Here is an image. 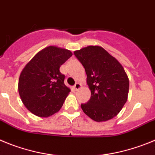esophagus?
Instances as JSON below:
<instances>
[{"label": "esophagus", "mask_w": 155, "mask_h": 155, "mask_svg": "<svg viewBox=\"0 0 155 155\" xmlns=\"http://www.w3.org/2000/svg\"><path fill=\"white\" fill-rule=\"evenodd\" d=\"M73 88H74L75 90H78L79 89H80L81 88V85L79 84V83H76V84L74 85V86H73Z\"/></svg>", "instance_id": "34e87169"}]
</instances>
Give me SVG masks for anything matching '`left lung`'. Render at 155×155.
Masks as SVG:
<instances>
[{
    "mask_svg": "<svg viewBox=\"0 0 155 155\" xmlns=\"http://www.w3.org/2000/svg\"><path fill=\"white\" fill-rule=\"evenodd\" d=\"M83 65L91 97L81 104L83 112L97 122L112 119L126 104L129 79L114 57L100 46H87L74 51Z\"/></svg>",
    "mask_w": 155,
    "mask_h": 155,
    "instance_id": "8db88e82",
    "label": "left lung"
}]
</instances>
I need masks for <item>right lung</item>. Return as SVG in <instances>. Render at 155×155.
I'll use <instances>...</instances> for the list:
<instances>
[{
  "instance_id": "add662e5",
  "label": "right lung",
  "mask_w": 155,
  "mask_h": 155,
  "mask_svg": "<svg viewBox=\"0 0 155 155\" xmlns=\"http://www.w3.org/2000/svg\"><path fill=\"white\" fill-rule=\"evenodd\" d=\"M72 55L69 50L48 46L36 54L24 68L18 92L30 112L47 117L58 112L70 92L59 68Z\"/></svg>"
}]
</instances>
